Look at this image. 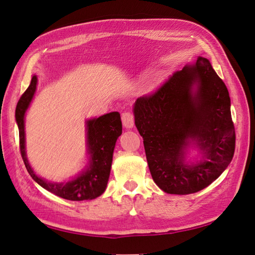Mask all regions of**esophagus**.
Instances as JSON below:
<instances>
[{
  "mask_svg": "<svg viewBox=\"0 0 255 255\" xmlns=\"http://www.w3.org/2000/svg\"><path fill=\"white\" fill-rule=\"evenodd\" d=\"M122 122H123V125L125 128H132L134 125V117L131 113L126 112V113H123L122 115Z\"/></svg>",
  "mask_w": 255,
  "mask_h": 255,
  "instance_id": "esophagus-1",
  "label": "esophagus"
}]
</instances>
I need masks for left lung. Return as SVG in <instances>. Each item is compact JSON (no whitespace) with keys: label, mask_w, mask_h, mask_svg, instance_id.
Returning <instances> with one entry per match:
<instances>
[{"label":"left lung","mask_w":255,"mask_h":255,"mask_svg":"<svg viewBox=\"0 0 255 255\" xmlns=\"http://www.w3.org/2000/svg\"><path fill=\"white\" fill-rule=\"evenodd\" d=\"M152 178L168 194L187 195L210 185L235 152L231 98L207 58L186 64L133 104ZM190 148L199 152L187 160Z\"/></svg>","instance_id":"obj_1"}]
</instances>
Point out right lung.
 <instances>
[{"label":"right lung","instance_id":"add662e5","mask_svg":"<svg viewBox=\"0 0 255 255\" xmlns=\"http://www.w3.org/2000/svg\"><path fill=\"white\" fill-rule=\"evenodd\" d=\"M37 86V76H32L27 90L20 97L16 108V123L19 129L20 152L25 168L37 184L61 198L81 201L99 197L106 191L113 160L115 143L122 134V121L119 112H111L86 122V145L88 162L83 170L69 181L49 182L35 173L25 152L24 117L33 100Z\"/></svg>","mask_w":255,"mask_h":255}]
</instances>
